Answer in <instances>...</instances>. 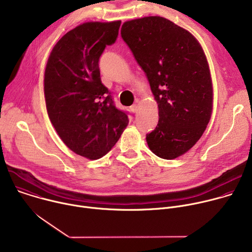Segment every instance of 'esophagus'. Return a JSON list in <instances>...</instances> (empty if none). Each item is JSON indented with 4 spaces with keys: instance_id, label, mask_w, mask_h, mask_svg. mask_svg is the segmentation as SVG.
<instances>
[{
    "instance_id": "obj_1",
    "label": "esophagus",
    "mask_w": 252,
    "mask_h": 252,
    "mask_svg": "<svg viewBox=\"0 0 252 252\" xmlns=\"http://www.w3.org/2000/svg\"><path fill=\"white\" fill-rule=\"evenodd\" d=\"M129 109H130V111H131L132 113H136V112H137V105H136V104H132V105L129 107Z\"/></svg>"
}]
</instances>
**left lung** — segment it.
<instances>
[{"instance_id": "obj_1", "label": "left lung", "mask_w": 252, "mask_h": 252, "mask_svg": "<svg viewBox=\"0 0 252 252\" xmlns=\"http://www.w3.org/2000/svg\"><path fill=\"white\" fill-rule=\"evenodd\" d=\"M121 34L150 82L158 124L147 134L150 150L164 159L189 151L212 112V84L205 55L187 30L162 17L124 23Z\"/></svg>"}]
</instances>
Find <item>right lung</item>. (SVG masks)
<instances>
[{"instance_id": "add662e5", "label": "right lung", "mask_w": 252, "mask_h": 252, "mask_svg": "<svg viewBox=\"0 0 252 252\" xmlns=\"http://www.w3.org/2000/svg\"><path fill=\"white\" fill-rule=\"evenodd\" d=\"M121 21L89 22L67 32L54 47L45 70L49 118L64 145L97 159L109 153L128 124L100 81L99 58L118 38Z\"/></svg>"}]
</instances>
